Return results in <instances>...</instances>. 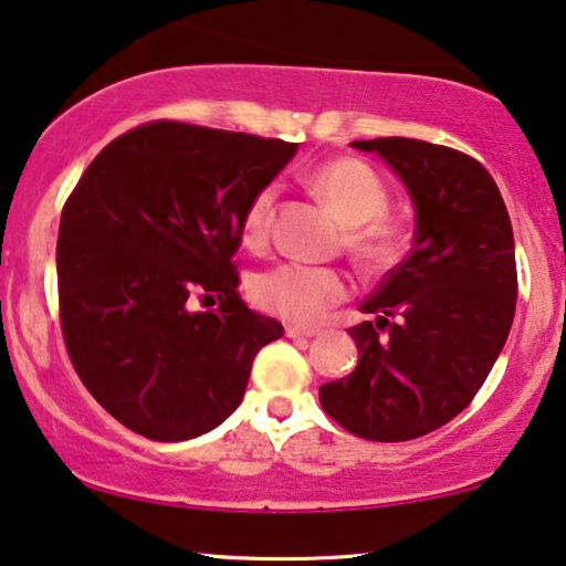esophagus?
<instances>
[{
    "label": "esophagus",
    "instance_id": "esophagus-1",
    "mask_svg": "<svg viewBox=\"0 0 566 566\" xmlns=\"http://www.w3.org/2000/svg\"><path fill=\"white\" fill-rule=\"evenodd\" d=\"M284 334H287L290 339H311V336H316L313 328H303V326H287L284 328Z\"/></svg>",
    "mask_w": 566,
    "mask_h": 566
}]
</instances>
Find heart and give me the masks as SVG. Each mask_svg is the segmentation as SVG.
<instances>
[{
    "mask_svg": "<svg viewBox=\"0 0 566 566\" xmlns=\"http://www.w3.org/2000/svg\"><path fill=\"white\" fill-rule=\"evenodd\" d=\"M311 185L347 224L345 240L355 261L374 271L395 266L402 227L386 211L391 200L389 185L368 161L336 156L313 171ZM276 198L279 188L269 182L248 200L242 238L250 248H261L269 240ZM353 276L347 271L305 263H279L250 279V300L263 313L303 326L321 324L332 307L353 295Z\"/></svg>",
    "mask_w": 566,
    "mask_h": 566,
    "instance_id": "b5f03b06",
    "label": "heart"
}]
</instances>
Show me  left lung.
<instances>
[{"mask_svg":"<svg viewBox=\"0 0 566 566\" xmlns=\"http://www.w3.org/2000/svg\"><path fill=\"white\" fill-rule=\"evenodd\" d=\"M395 167L415 200V245L349 328L355 370L318 389L321 407L368 441H410L473 402L502 353L517 303L504 198L473 156L418 138L355 140Z\"/></svg>","mask_w":566,"mask_h":566,"instance_id":"1","label":"left lung"}]
</instances>
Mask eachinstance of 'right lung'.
Segmentation results:
<instances>
[{"instance_id":"right-lung-1","label":"right lung","mask_w":566,"mask_h":566,"mask_svg":"<svg viewBox=\"0 0 566 566\" xmlns=\"http://www.w3.org/2000/svg\"><path fill=\"white\" fill-rule=\"evenodd\" d=\"M297 143L154 119L114 138L64 200L56 287L64 347L112 418L151 441L217 428L284 328L250 311L234 263L242 213ZM209 298V312L191 303Z\"/></svg>"}]
</instances>
